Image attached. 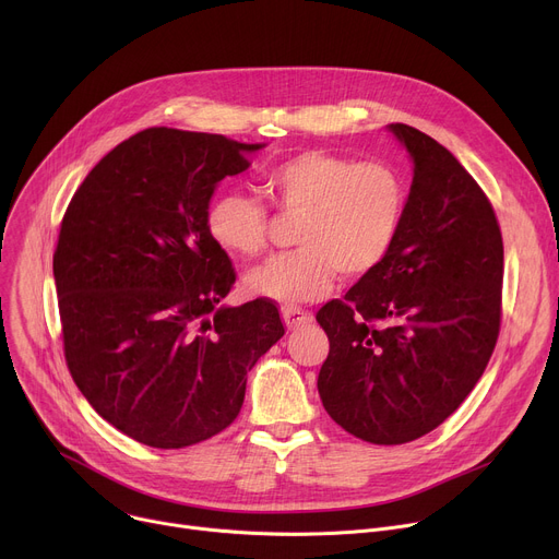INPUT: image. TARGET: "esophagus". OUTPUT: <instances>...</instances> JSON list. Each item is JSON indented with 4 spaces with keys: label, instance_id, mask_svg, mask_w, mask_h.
Wrapping results in <instances>:
<instances>
[{
    "label": "esophagus",
    "instance_id": "34e87169",
    "mask_svg": "<svg viewBox=\"0 0 559 559\" xmlns=\"http://www.w3.org/2000/svg\"><path fill=\"white\" fill-rule=\"evenodd\" d=\"M282 318H284V324L288 329H299V326L313 322V313H309L305 309H297V307H286L282 311Z\"/></svg>",
    "mask_w": 559,
    "mask_h": 559
}]
</instances>
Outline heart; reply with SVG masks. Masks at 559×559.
Wrapping results in <instances>:
<instances>
[{"mask_svg": "<svg viewBox=\"0 0 559 559\" xmlns=\"http://www.w3.org/2000/svg\"><path fill=\"white\" fill-rule=\"evenodd\" d=\"M262 190L282 217H299L293 252L271 257L243 277L250 295L299 305L326 293L340 273L358 280L392 252L407 207L401 171L384 160H356L326 150H305L264 171ZM205 228L222 250L250 260L271 235L264 203L222 192L205 212Z\"/></svg>", "mask_w": 559, "mask_h": 559, "instance_id": "b5f03b06", "label": "heart"}]
</instances>
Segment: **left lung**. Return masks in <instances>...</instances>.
Here are the masks:
<instances>
[{"label":"left lung","mask_w":559,"mask_h":559,"mask_svg":"<svg viewBox=\"0 0 559 559\" xmlns=\"http://www.w3.org/2000/svg\"><path fill=\"white\" fill-rule=\"evenodd\" d=\"M390 130L414 160L401 233L373 273L316 320L329 416L376 445L432 432L475 390L501 326L503 241L486 192L432 136Z\"/></svg>","instance_id":"left-lung-1"}]
</instances>
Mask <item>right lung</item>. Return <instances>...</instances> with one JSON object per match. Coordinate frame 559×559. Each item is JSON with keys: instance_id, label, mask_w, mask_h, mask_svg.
<instances>
[{"instance_id": "right-lung-1", "label": "right lung", "mask_w": 559, "mask_h": 559, "mask_svg": "<svg viewBox=\"0 0 559 559\" xmlns=\"http://www.w3.org/2000/svg\"><path fill=\"white\" fill-rule=\"evenodd\" d=\"M264 145L150 127L75 190L53 277L64 360L90 405L134 441L179 450L239 414L246 373L284 335L275 302L219 307L237 275L205 212Z\"/></svg>"}]
</instances>
